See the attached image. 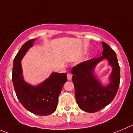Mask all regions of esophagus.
<instances>
[{
	"mask_svg": "<svg viewBox=\"0 0 133 133\" xmlns=\"http://www.w3.org/2000/svg\"><path fill=\"white\" fill-rule=\"evenodd\" d=\"M67 78H68V80H71V79H72V75L70 74H67Z\"/></svg>",
	"mask_w": 133,
	"mask_h": 133,
	"instance_id": "obj_1",
	"label": "esophagus"
}]
</instances>
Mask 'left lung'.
Here are the masks:
<instances>
[{"mask_svg": "<svg viewBox=\"0 0 133 133\" xmlns=\"http://www.w3.org/2000/svg\"><path fill=\"white\" fill-rule=\"evenodd\" d=\"M102 44V56L85 61L71 69L77 103L82 110L89 113L100 111L110 104L119 86L120 67L117 56L108 44L104 42ZM104 58L109 60L113 68L110 83L107 87L103 86L94 75L95 66Z\"/></svg>", "mask_w": 133, "mask_h": 133, "instance_id": "8db88e82", "label": "left lung"}]
</instances>
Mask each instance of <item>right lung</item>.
I'll return each mask as SVG.
<instances>
[{"mask_svg":"<svg viewBox=\"0 0 133 133\" xmlns=\"http://www.w3.org/2000/svg\"><path fill=\"white\" fill-rule=\"evenodd\" d=\"M35 40V38L26 42L15 57L12 82L17 98L26 110L36 115H48L56 110L58 96L68 79L65 73H52L38 86H31L24 81L21 60Z\"/></svg>","mask_w":133,"mask_h":133,"instance_id":"right-lung-1","label":"right lung"}]
</instances>
